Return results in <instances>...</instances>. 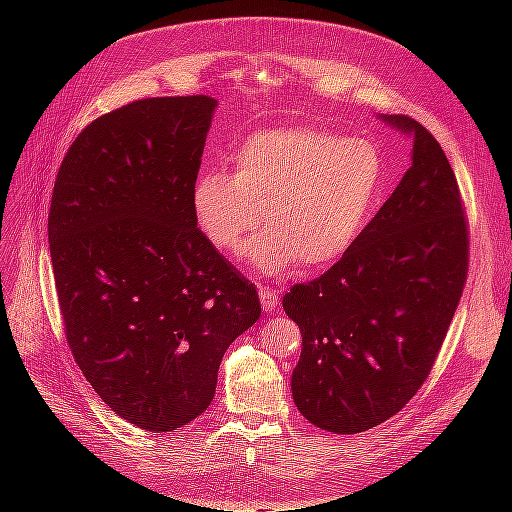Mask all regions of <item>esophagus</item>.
I'll use <instances>...</instances> for the list:
<instances>
[{
    "mask_svg": "<svg viewBox=\"0 0 512 512\" xmlns=\"http://www.w3.org/2000/svg\"><path fill=\"white\" fill-rule=\"evenodd\" d=\"M258 297H260V305H262V309H265V312H273L277 303H280V294H277V290L267 288V286L258 288Z\"/></svg>",
    "mask_w": 512,
    "mask_h": 512,
    "instance_id": "esophagus-1",
    "label": "esophagus"
}]
</instances>
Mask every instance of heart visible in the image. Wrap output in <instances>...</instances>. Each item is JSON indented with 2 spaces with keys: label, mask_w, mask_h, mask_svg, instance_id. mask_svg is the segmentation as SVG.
<instances>
[{
  "label": "heart",
  "mask_w": 512,
  "mask_h": 512,
  "mask_svg": "<svg viewBox=\"0 0 512 512\" xmlns=\"http://www.w3.org/2000/svg\"><path fill=\"white\" fill-rule=\"evenodd\" d=\"M235 175L205 170L194 183L196 222L215 250L243 256L262 275L301 262L305 269L333 265L352 250L384 188V158L367 138L294 126L247 138L232 156Z\"/></svg>",
  "instance_id": "obj_1"
}]
</instances>
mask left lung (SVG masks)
Returning a JSON list of instances; mask_svg holds the SVG:
<instances>
[{
    "label": "left lung",
    "instance_id": "left-lung-1",
    "mask_svg": "<svg viewBox=\"0 0 512 512\" xmlns=\"http://www.w3.org/2000/svg\"><path fill=\"white\" fill-rule=\"evenodd\" d=\"M412 166L352 250L282 305L301 329L292 399L309 423L361 433L404 408L429 376L468 275V224L440 143L404 115Z\"/></svg>",
    "mask_w": 512,
    "mask_h": 512
}]
</instances>
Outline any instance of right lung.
Returning a JSON list of instances; mask_svg holds the SVG:
<instances>
[{
    "mask_svg": "<svg viewBox=\"0 0 512 512\" xmlns=\"http://www.w3.org/2000/svg\"><path fill=\"white\" fill-rule=\"evenodd\" d=\"M218 100H136L91 121L55 179L49 245L76 363L128 423L203 414L222 356L260 318L254 284L200 232L192 190Z\"/></svg>",
    "mask_w": 512,
    "mask_h": 512,
    "instance_id": "obj_1",
    "label": "right lung"
}]
</instances>
